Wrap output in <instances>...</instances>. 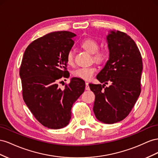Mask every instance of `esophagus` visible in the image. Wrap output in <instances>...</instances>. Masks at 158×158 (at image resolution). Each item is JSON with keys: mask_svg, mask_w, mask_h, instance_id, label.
I'll return each mask as SVG.
<instances>
[{"mask_svg": "<svg viewBox=\"0 0 158 158\" xmlns=\"http://www.w3.org/2000/svg\"><path fill=\"white\" fill-rule=\"evenodd\" d=\"M85 89L87 90V91H89V90H90V87L89 86V83L86 82L85 83Z\"/></svg>", "mask_w": 158, "mask_h": 158, "instance_id": "obj_1", "label": "esophagus"}]
</instances>
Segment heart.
<instances>
[{
  "label": "heart",
  "instance_id": "heart-1",
  "mask_svg": "<svg viewBox=\"0 0 158 158\" xmlns=\"http://www.w3.org/2000/svg\"><path fill=\"white\" fill-rule=\"evenodd\" d=\"M82 47L86 49L90 53L93 54V58L94 61L97 62H101L105 60V53L102 50H98L99 45L98 43L93 39H86L81 44ZM67 61L69 65H73L74 64V55L73 50H69L67 55ZM96 67L89 66V67H80L75 69L73 71V75L85 81H89L91 79L94 74L97 71Z\"/></svg>",
  "mask_w": 158,
  "mask_h": 158
}]
</instances>
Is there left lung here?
Here are the masks:
<instances>
[{
	"label": "left lung",
	"instance_id": "1",
	"mask_svg": "<svg viewBox=\"0 0 158 158\" xmlns=\"http://www.w3.org/2000/svg\"><path fill=\"white\" fill-rule=\"evenodd\" d=\"M106 40L109 59L97 76L104 84H89V87L95 95L96 118L103 123L114 124L124 119L138 100L143 65L138 48L127 34L110 31ZM108 82L110 86L105 88Z\"/></svg>",
	"mask_w": 158,
	"mask_h": 158
}]
</instances>
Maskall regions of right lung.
<instances>
[{
	"label": "right lung",
	"mask_w": 158,
	"mask_h": 158,
	"mask_svg": "<svg viewBox=\"0 0 158 158\" xmlns=\"http://www.w3.org/2000/svg\"><path fill=\"white\" fill-rule=\"evenodd\" d=\"M75 36L68 31L48 34L31 42L22 58L23 99L36 120L48 128L60 129L69 124L71 107L85 91V81L77 77L72 78L64 90L57 83L67 77V55Z\"/></svg>",
	"instance_id": "1"
}]
</instances>
